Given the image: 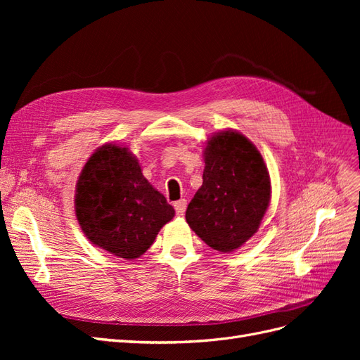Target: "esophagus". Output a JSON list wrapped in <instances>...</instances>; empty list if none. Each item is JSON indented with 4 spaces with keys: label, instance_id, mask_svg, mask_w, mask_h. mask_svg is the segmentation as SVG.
<instances>
[{
    "label": "esophagus",
    "instance_id": "1",
    "mask_svg": "<svg viewBox=\"0 0 360 360\" xmlns=\"http://www.w3.org/2000/svg\"><path fill=\"white\" fill-rule=\"evenodd\" d=\"M186 207H188V201L184 200V198L174 202V209H176V213H177L179 216H183V214H184V212H186Z\"/></svg>",
    "mask_w": 360,
    "mask_h": 360
}]
</instances>
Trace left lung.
Masks as SVG:
<instances>
[{"label": "left lung", "instance_id": "1", "mask_svg": "<svg viewBox=\"0 0 360 360\" xmlns=\"http://www.w3.org/2000/svg\"><path fill=\"white\" fill-rule=\"evenodd\" d=\"M202 184L188 205L186 221L219 252L245 245L267 210L270 176L257 147L233 129L214 134L204 148Z\"/></svg>", "mask_w": 360, "mask_h": 360}]
</instances>
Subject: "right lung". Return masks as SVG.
<instances>
[{
	"label": "right lung",
	"instance_id": "obj_1",
	"mask_svg": "<svg viewBox=\"0 0 360 360\" xmlns=\"http://www.w3.org/2000/svg\"><path fill=\"white\" fill-rule=\"evenodd\" d=\"M75 212L93 245L126 259L143 255L176 214L143 176L138 159L115 143L86 160L76 183Z\"/></svg>",
	"mask_w": 360,
	"mask_h": 360
}]
</instances>
